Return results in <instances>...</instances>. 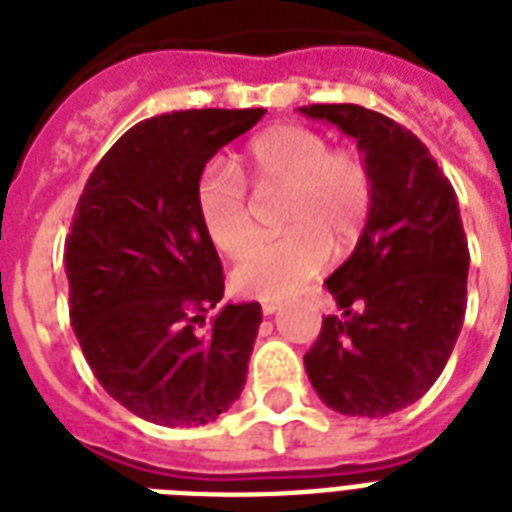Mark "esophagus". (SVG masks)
I'll return each mask as SVG.
<instances>
[{
	"instance_id": "obj_1",
	"label": "esophagus",
	"mask_w": 512,
	"mask_h": 512,
	"mask_svg": "<svg viewBox=\"0 0 512 512\" xmlns=\"http://www.w3.org/2000/svg\"><path fill=\"white\" fill-rule=\"evenodd\" d=\"M260 308H263L265 316H273V313L281 308V303H276V300H263V303H260Z\"/></svg>"
}]
</instances>
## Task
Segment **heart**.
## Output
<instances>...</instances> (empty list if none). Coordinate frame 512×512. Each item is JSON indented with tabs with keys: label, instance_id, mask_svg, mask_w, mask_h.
<instances>
[{
	"label": "heart",
	"instance_id": "1",
	"mask_svg": "<svg viewBox=\"0 0 512 512\" xmlns=\"http://www.w3.org/2000/svg\"><path fill=\"white\" fill-rule=\"evenodd\" d=\"M241 175L255 193H284L281 223L289 233L255 244L233 268V289L247 297H287L324 268L329 241L348 247L372 209L374 180L353 148H332L316 130L279 124L260 132L244 151ZM196 212L209 241L239 255L255 239V207L247 185L228 164L212 162L196 185Z\"/></svg>",
	"mask_w": 512,
	"mask_h": 512
}]
</instances>
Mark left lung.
Returning a JSON list of instances; mask_svg holds the SVG:
<instances>
[{
    "mask_svg": "<svg viewBox=\"0 0 512 512\" xmlns=\"http://www.w3.org/2000/svg\"><path fill=\"white\" fill-rule=\"evenodd\" d=\"M311 119L356 138L374 196L353 255L327 279L342 316L321 321L305 372L329 409L388 417L444 372L468 308V239L457 193L414 132L353 103H313Z\"/></svg>",
    "mask_w": 512,
    "mask_h": 512,
    "instance_id": "left-lung-1",
    "label": "left lung"
}]
</instances>
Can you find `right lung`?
I'll return each instance as SVG.
<instances>
[{
  "label": "right lung",
  "mask_w": 512,
  "mask_h": 512,
  "mask_svg": "<svg viewBox=\"0 0 512 512\" xmlns=\"http://www.w3.org/2000/svg\"><path fill=\"white\" fill-rule=\"evenodd\" d=\"M263 114L193 108L135 124L76 204L63 255L71 327L108 396L156 425H207L247 382L263 311L217 305L223 265L196 212V185Z\"/></svg>",
  "instance_id": "obj_1"
}]
</instances>
